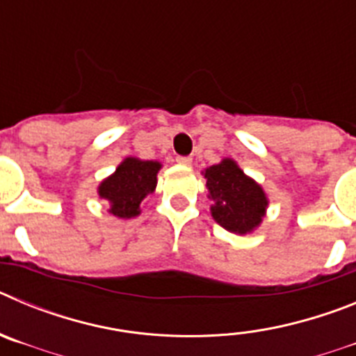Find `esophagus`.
Wrapping results in <instances>:
<instances>
[{
    "label": "esophagus",
    "instance_id": "1",
    "mask_svg": "<svg viewBox=\"0 0 356 356\" xmlns=\"http://www.w3.org/2000/svg\"><path fill=\"white\" fill-rule=\"evenodd\" d=\"M176 162L180 163V165H191V163H193V159H191V156H176Z\"/></svg>",
    "mask_w": 356,
    "mask_h": 356
}]
</instances>
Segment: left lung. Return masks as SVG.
Masks as SVG:
<instances>
[{"label":"left lung","mask_w":356,"mask_h":356,"mask_svg":"<svg viewBox=\"0 0 356 356\" xmlns=\"http://www.w3.org/2000/svg\"><path fill=\"white\" fill-rule=\"evenodd\" d=\"M209 188L213 221L237 235L254 232L262 225L269 200L262 185L238 168L234 159H222L203 171Z\"/></svg>","instance_id":"obj_1"}]
</instances>
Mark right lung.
<instances>
[{
    "instance_id": "right-lung-1",
    "label": "right lung",
    "mask_w": 356,
    "mask_h": 356,
    "mask_svg": "<svg viewBox=\"0 0 356 356\" xmlns=\"http://www.w3.org/2000/svg\"><path fill=\"white\" fill-rule=\"evenodd\" d=\"M162 163L127 156L115 171L97 185V196L108 201V213L119 219H131L140 213L144 197L155 193L156 175Z\"/></svg>"
}]
</instances>
